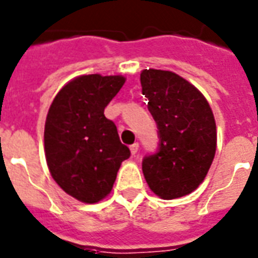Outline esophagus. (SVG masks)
<instances>
[{
  "label": "esophagus",
  "instance_id": "34e87169",
  "mask_svg": "<svg viewBox=\"0 0 258 258\" xmlns=\"http://www.w3.org/2000/svg\"><path fill=\"white\" fill-rule=\"evenodd\" d=\"M130 150H131V154L135 155L138 153V150H139V143H134V145H131L130 146Z\"/></svg>",
  "mask_w": 258,
  "mask_h": 258
}]
</instances>
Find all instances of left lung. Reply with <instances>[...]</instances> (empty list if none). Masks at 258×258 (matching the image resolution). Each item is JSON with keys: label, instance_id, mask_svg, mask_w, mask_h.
<instances>
[{"label": "left lung", "instance_id": "left-lung-1", "mask_svg": "<svg viewBox=\"0 0 258 258\" xmlns=\"http://www.w3.org/2000/svg\"><path fill=\"white\" fill-rule=\"evenodd\" d=\"M141 84L160 135L158 151L143 160V176L161 199L182 198L203 182L215 157L214 113L202 92L176 73L145 69Z\"/></svg>", "mask_w": 258, "mask_h": 258}]
</instances>
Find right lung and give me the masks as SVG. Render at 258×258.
Segmentation results:
<instances>
[{
  "label": "right lung",
  "mask_w": 258,
  "mask_h": 258,
  "mask_svg": "<svg viewBox=\"0 0 258 258\" xmlns=\"http://www.w3.org/2000/svg\"><path fill=\"white\" fill-rule=\"evenodd\" d=\"M124 82L123 76L76 77L56 93L47 113V166L55 182L82 203L111 194L121 162L131 154L104 115Z\"/></svg>",
  "instance_id": "right-lung-1"
}]
</instances>
